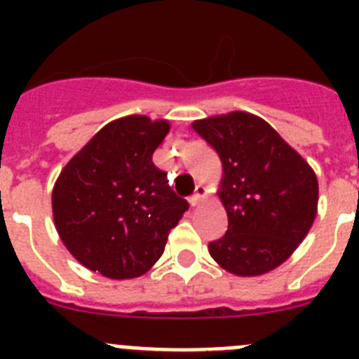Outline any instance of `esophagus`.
<instances>
[{
    "instance_id": "esophagus-1",
    "label": "esophagus",
    "mask_w": 359,
    "mask_h": 359,
    "mask_svg": "<svg viewBox=\"0 0 359 359\" xmlns=\"http://www.w3.org/2000/svg\"><path fill=\"white\" fill-rule=\"evenodd\" d=\"M205 198H207V189H205L203 185H198V187H196V192L190 196L189 201H190V205H192V207H198L199 203H201Z\"/></svg>"
}]
</instances>
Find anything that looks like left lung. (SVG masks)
<instances>
[{"label": "left lung", "mask_w": 359, "mask_h": 359, "mask_svg": "<svg viewBox=\"0 0 359 359\" xmlns=\"http://www.w3.org/2000/svg\"><path fill=\"white\" fill-rule=\"evenodd\" d=\"M223 163L219 198L228 230L208 244L219 266L257 277L286 262L318 210L315 170L266 120L246 111L192 122Z\"/></svg>", "instance_id": "left-lung-1"}]
</instances>
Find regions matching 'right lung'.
<instances>
[{
    "mask_svg": "<svg viewBox=\"0 0 359 359\" xmlns=\"http://www.w3.org/2000/svg\"><path fill=\"white\" fill-rule=\"evenodd\" d=\"M169 120L122 116L104 126L65 165L52 192L57 233L84 268L115 280L154 266L189 208L152 152Z\"/></svg>",
    "mask_w": 359,
    "mask_h": 359,
    "instance_id": "obj_1",
    "label": "right lung"
}]
</instances>
